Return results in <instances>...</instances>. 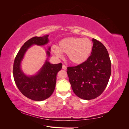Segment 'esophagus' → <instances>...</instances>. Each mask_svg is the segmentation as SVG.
Here are the masks:
<instances>
[{"mask_svg": "<svg viewBox=\"0 0 129 129\" xmlns=\"http://www.w3.org/2000/svg\"><path fill=\"white\" fill-rule=\"evenodd\" d=\"M62 69H64V70H66V69H67V66H65L64 64H63V65H62Z\"/></svg>", "mask_w": 129, "mask_h": 129, "instance_id": "esophagus-1", "label": "esophagus"}]
</instances>
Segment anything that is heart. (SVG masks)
<instances>
[{
	"label": "heart",
	"mask_w": 129,
	"mask_h": 129,
	"mask_svg": "<svg viewBox=\"0 0 129 129\" xmlns=\"http://www.w3.org/2000/svg\"><path fill=\"white\" fill-rule=\"evenodd\" d=\"M92 48V42L88 38L70 37L58 42L57 47H53L52 52L57 56L67 54L68 60L74 64H81L86 61Z\"/></svg>",
	"instance_id": "b5f03b06"
}]
</instances>
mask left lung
<instances>
[{
	"instance_id": "8db88e82",
	"label": "left lung",
	"mask_w": 129,
	"mask_h": 129,
	"mask_svg": "<svg viewBox=\"0 0 129 129\" xmlns=\"http://www.w3.org/2000/svg\"><path fill=\"white\" fill-rule=\"evenodd\" d=\"M90 56L76 66L67 67L69 82L75 95L89 100L102 94L106 88L111 73V61L102 43L92 39Z\"/></svg>"
}]
</instances>
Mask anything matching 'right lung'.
I'll return each instance as SVG.
<instances>
[{"instance_id": "obj_1", "label": "right lung", "mask_w": 129, "mask_h": 129, "mask_svg": "<svg viewBox=\"0 0 129 129\" xmlns=\"http://www.w3.org/2000/svg\"><path fill=\"white\" fill-rule=\"evenodd\" d=\"M48 35L42 37H34L27 40L15 56L14 61L13 77L18 88L23 95L32 100L40 101L48 99L52 95L55 88L56 75L62 69L61 63L53 64L47 60L37 75L27 76L20 69V63L26 50L32 45H44L49 41ZM47 54L49 56L50 50Z\"/></svg>"}]
</instances>
